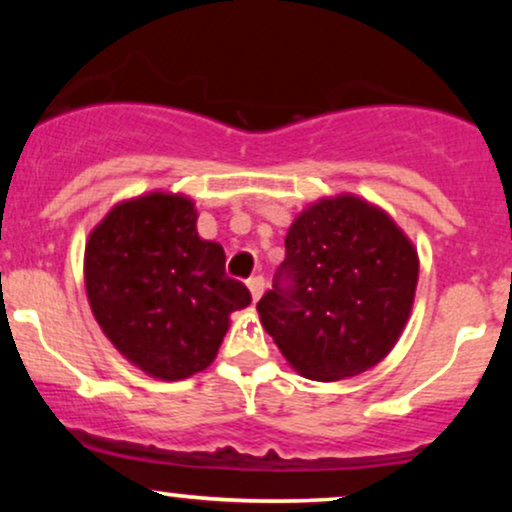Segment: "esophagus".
Segmentation results:
<instances>
[{"instance_id": "obj_1", "label": "esophagus", "mask_w": 512, "mask_h": 512, "mask_svg": "<svg viewBox=\"0 0 512 512\" xmlns=\"http://www.w3.org/2000/svg\"><path fill=\"white\" fill-rule=\"evenodd\" d=\"M248 289H250V296L252 301H260L262 293H264V276H252V279L248 281Z\"/></svg>"}]
</instances>
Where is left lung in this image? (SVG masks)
<instances>
[{
  "mask_svg": "<svg viewBox=\"0 0 512 512\" xmlns=\"http://www.w3.org/2000/svg\"><path fill=\"white\" fill-rule=\"evenodd\" d=\"M416 281V248L383 209L354 195L325 197L291 223L286 260L257 313L305 378H354L397 344Z\"/></svg>",
  "mask_w": 512,
  "mask_h": 512,
  "instance_id": "8db88e82",
  "label": "left lung"
}]
</instances>
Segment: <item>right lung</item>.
Here are the masks:
<instances>
[{
	"mask_svg": "<svg viewBox=\"0 0 512 512\" xmlns=\"http://www.w3.org/2000/svg\"><path fill=\"white\" fill-rule=\"evenodd\" d=\"M86 296L113 346L158 380H182L216 358L228 315L250 291L226 276V252L197 233L190 197L170 192L115 204L91 231Z\"/></svg>",
	"mask_w": 512,
	"mask_h": 512,
	"instance_id": "right-lung-1",
	"label": "right lung"
}]
</instances>
